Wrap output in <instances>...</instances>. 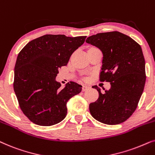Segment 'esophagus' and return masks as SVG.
<instances>
[{
	"mask_svg": "<svg viewBox=\"0 0 155 155\" xmlns=\"http://www.w3.org/2000/svg\"><path fill=\"white\" fill-rule=\"evenodd\" d=\"M91 87L89 86H88V85H84L83 86V87H82V91H87L88 89H89Z\"/></svg>",
	"mask_w": 155,
	"mask_h": 155,
	"instance_id": "esophagus-1",
	"label": "esophagus"
}]
</instances>
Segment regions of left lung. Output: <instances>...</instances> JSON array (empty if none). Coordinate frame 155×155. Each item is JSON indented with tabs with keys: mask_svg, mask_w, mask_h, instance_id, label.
I'll return each instance as SVG.
<instances>
[{
	"mask_svg": "<svg viewBox=\"0 0 155 155\" xmlns=\"http://www.w3.org/2000/svg\"><path fill=\"white\" fill-rule=\"evenodd\" d=\"M86 42L101 50L100 81L110 83V88L101 92L89 105L91 114L99 122L117 125L125 122L137 108L145 87V61L140 45L123 33L102 32L88 37Z\"/></svg>",
	"mask_w": 155,
	"mask_h": 155,
	"instance_id": "1",
	"label": "left lung"
}]
</instances>
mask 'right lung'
<instances>
[{"instance_id": "right-lung-1", "label": "right lung", "mask_w": 155, "mask_h": 155, "mask_svg": "<svg viewBox=\"0 0 155 155\" xmlns=\"http://www.w3.org/2000/svg\"><path fill=\"white\" fill-rule=\"evenodd\" d=\"M86 38L45 35L30 41L18 54L14 91L22 111L33 123L51 126L65 118L67 101L81 91L82 86L70 81L61 88L56 76Z\"/></svg>"}]
</instances>
